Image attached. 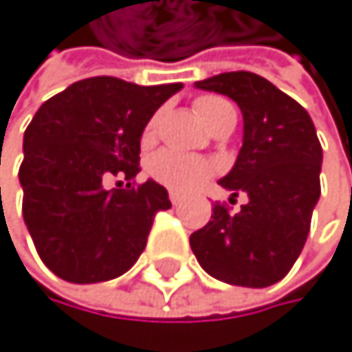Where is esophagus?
Here are the masks:
<instances>
[{"mask_svg": "<svg viewBox=\"0 0 352 352\" xmlns=\"http://www.w3.org/2000/svg\"><path fill=\"white\" fill-rule=\"evenodd\" d=\"M169 200H172L174 206H178L180 202H183V196H180V193H176V191H172V193H169Z\"/></svg>", "mask_w": 352, "mask_h": 352, "instance_id": "34e87169", "label": "esophagus"}]
</instances>
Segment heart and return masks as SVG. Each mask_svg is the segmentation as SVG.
I'll use <instances>...</instances> for the list:
<instances>
[{"label":"heart","instance_id":"1","mask_svg":"<svg viewBox=\"0 0 352 352\" xmlns=\"http://www.w3.org/2000/svg\"><path fill=\"white\" fill-rule=\"evenodd\" d=\"M224 106H228V102L215 96H202L193 102V109H196L198 117L206 126H211L215 122V117ZM154 133H156V119H150L146 130H143V143H150L154 139ZM213 172L215 165L209 159L180 154L176 150H161L148 161V174L156 183H161L163 187L178 193L198 189L213 176Z\"/></svg>","mask_w":352,"mask_h":352}]
</instances>
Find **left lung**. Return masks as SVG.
Segmentation results:
<instances>
[{"instance_id": "left-lung-1", "label": "left lung", "mask_w": 352, "mask_h": 352, "mask_svg": "<svg viewBox=\"0 0 352 352\" xmlns=\"http://www.w3.org/2000/svg\"><path fill=\"white\" fill-rule=\"evenodd\" d=\"M196 87L228 96L243 115L241 150L219 185L235 198L243 191L248 202L239 213L215 204L211 222L189 237L191 250L217 280L274 285L296 263L320 198L322 148L314 122L296 100L250 72L219 74Z\"/></svg>"}]
</instances>
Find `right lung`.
I'll return each instance as SVG.
<instances>
[{
    "instance_id": "add662e5",
    "label": "right lung",
    "mask_w": 352,
    "mask_h": 352,
    "mask_svg": "<svg viewBox=\"0 0 352 352\" xmlns=\"http://www.w3.org/2000/svg\"><path fill=\"white\" fill-rule=\"evenodd\" d=\"M180 89V82L139 87L111 76L87 78L32 117L19 167L23 219L56 276L100 283L139 259L154 215L172 206L167 189L154 180L126 189L106 185L139 174L143 128Z\"/></svg>"
}]
</instances>
